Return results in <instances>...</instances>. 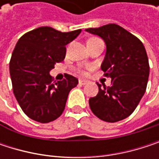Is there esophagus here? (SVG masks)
Listing matches in <instances>:
<instances>
[{
    "mask_svg": "<svg viewBox=\"0 0 159 159\" xmlns=\"http://www.w3.org/2000/svg\"><path fill=\"white\" fill-rule=\"evenodd\" d=\"M87 83H88V81H87V80H83V79L79 80L80 85H84V84H86Z\"/></svg>",
    "mask_w": 159,
    "mask_h": 159,
    "instance_id": "34e87169",
    "label": "esophagus"
}]
</instances>
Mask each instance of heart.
Instances as JSON below:
<instances>
[{
    "mask_svg": "<svg viewBox=\"0 0 159 159\" xmlns=\"http://www.w3.org/2000/svg\"><path fill=\"white\" fill-rule=\"evenodd\" d=\"M92 39H95V38H92ZM80 73H82V74H84V72L83 70H80Z\"/></svg>",
    "mask_w": 159,
    "mask_h": 159,
    "instance_id": "obj_1",
    "label": "heart"
}]
</instances>
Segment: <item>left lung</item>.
<instances>
[{"label": "left lung", "instance_id": "8db88e82", "mask_svg": "<svg viewBox=\"0 0 159 159\" xmlns=\"http://www.w3.org/2000/svg\"><path fill=\"white\" fill-rule=\"evenodd\" d=\"M85 30L105 41L101 70L111 78L109 87L98 84V93L90 98V109L104 121L121 120L134 111L146 89L149 62L145 48L138 38L116 24Z\"/></svg>", "mask_w": 159, "mask_h": 159}]
</instances>
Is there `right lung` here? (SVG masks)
Returning <instances> with one entry per match:
<instances>
[{
  "instance_id": "right-lung-1",
  "label": "right lung",
  "mask_w": 159,
  "mask_h": 159,
  "mask_svg": "<svg viewBox=\"0 0 159 159\" xmlns=\"http://www.w3.org/2000/svg\"><path fill=\"white\" fill-rule=\"evenodd\" d=\"M81 29L61 32L41 26L23 35L17 41L10 60L13 91L22 111L30 119L50 122L64 111L69 92L78 80L66 75L62 81H53L49 71L64 60L66 45Z\"/></svg>"
}]
</instances>
